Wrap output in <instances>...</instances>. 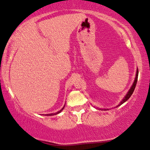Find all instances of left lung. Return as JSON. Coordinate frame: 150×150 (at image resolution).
I'll list each match as a JSON object with an SVG mask.
<instances>
[{
	"mask_svg": "<svg viewBox=\"0 0 150 150\" xmlns=\"http://www.w3.org/2000/svg\"><path fill=\"white\" fill-rule=\"evenodd\" d=\"M138 74H139V71H138V68H137V71H136L135 78H134V80L133 84H132L131 87L130 88V89L129 90V91H128L127 94H126L125 97H124V98L122 99V101H120V103H119L118 105L116 106V108L118 107V106H120V105H122V103H125V102L127 101L128 99H129L130 97H131L132 94H133V93L134 92V88H135L136 84H137V79H138ZM98 109H99V108H98ZM99 110H108V109H105V108H104V109H101V108H99Z\"/></svg>",
	"mask_w": 150,
	"mask_h": 150,
	"instance_id": "left-lung-1",
	"label": "left lung"
}]
</instances>
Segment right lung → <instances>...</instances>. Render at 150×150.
I'll return each mask as SVG.
<instances>
[{
    "label": "right lung",
    "instance_id": "1",
    "mask_svg": "<svg viewBox=\"0 0 150 150\" xmlns=\"http://www.w3.org/2000/svg\"><path fill=\"white\" fill-rule=\"evenodd\" d=\"M64 108H65V105H64V107H63V108H62V110H60L59 111H58L57 112H55V113H51V114H45V116H54V115H56V114H59V113H60V112H62V110L64 109Z\"/></svg>",
    "mask_w": 150,
    "mask_h": 150
}]
</instances>
